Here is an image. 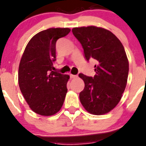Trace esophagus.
Returning a JSON list of instances; mask_svg holds the SVG:
<instances>
[{"mask_svg": "<svg viewBox=\"0 0 146 146\" xmlns=\"http://www.w3.org/2000/svg\"><path fill=\"white\" fill-rule=\"evenodd\" d=\"M70 78H76L78 77L77 75H73V74H70Z\"/></svg>", "mask_w": 146, "mask_h": 146, "instance_id": "1", "label": "esophagus"}]
</instances>
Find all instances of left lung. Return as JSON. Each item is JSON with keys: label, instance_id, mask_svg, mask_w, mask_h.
I'll return each mask as SVG.
<instances>
[{"label": "left lung", "instance_id": "8db88e82", "mask_svg": "<svg viewBox=\"0 0 146 146\" xmlns=\"http://www.w3.org/2000/svg\"><path fill=\"white\" fill-rule=\"evenodd\" d=\"M72 32L82 44L86 59L97 62L93 78L79 74L85 82L79 95L80 102L90 114H107L119 104L127 84L129 60L123 46L112 32L102 27H74Z\"/></svg>", "mask_w": 146, "mask_h": 146}]
</instances>
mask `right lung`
<instances>
[{
	"instance_id": "right-lung-1",
	"label": "right lung",
	"mask_w": 146,
	"mask_h": 146,
	"mask_svg": "<svg viewBox=\"0 0 146 146\" xmlns=\"http://www.w3.org/2000/svg\"><path fill=\"white\" fill-rule=\"evenodd\" d=\"M69 28H49L39 32L26 46L19 65L18 84L34 112L49 117L62 107L70 76L53 70L56 43L70 32Z\"/></svg>"
}]
</instances>
